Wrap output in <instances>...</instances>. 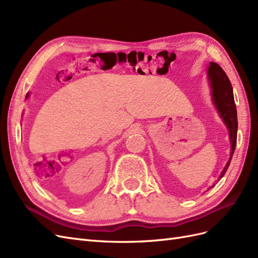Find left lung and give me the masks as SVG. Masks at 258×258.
<instances>
[{"instance_id": "left-lung-1", "label": "left lung", "mask_w": 258, "mask_h": 258, "mask_svg": "<svg viewBox=\"0 0 258 258\" xmlns=\"http://www.w3.org/2000/svg\"><path fill=\"white\" fill-rule=\"evenodd\" d=\"M208 79L214 105L216 106L218 114H220L225 124L228 128L229 140L231 143L229 160L226 163V166L220 175V178H222L230 165L232 155L233 152H235L237 144V107L235 103V99H233L231 83L228 79V76L226 75L224 70L217 63H215V62H210V66L208 68ZM217 181H220V179H217Z\"/></svg>"}]
</instances>
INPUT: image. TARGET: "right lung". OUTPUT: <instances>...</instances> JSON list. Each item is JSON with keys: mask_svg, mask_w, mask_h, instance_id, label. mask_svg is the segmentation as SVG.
<instances>
[{"mask_svg": "<svg viewBox=\"0 0 258 258\" xmlns=\"http://www.w3.org/2000/svg\"><path fill=\"white\" fill-rule=\"evenodd\" d=\"M28 96H29V95H27V97H28ZM27 97H26V98H27Z\"/></svg>", "mask_w": 258, "mask_h": 258, "instance_id": "right-lung-1", "label": "right lung"}]
</instances>
